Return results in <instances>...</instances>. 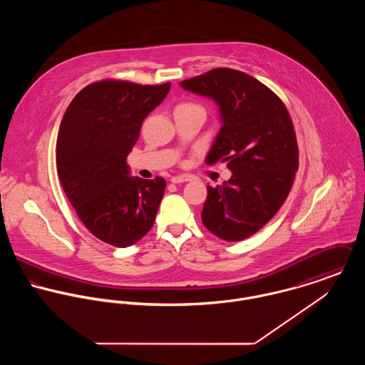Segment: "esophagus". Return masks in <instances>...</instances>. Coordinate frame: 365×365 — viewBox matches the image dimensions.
I'll return each instance as SVG.
<instances>
[{
  "instance_id": "1",
  "label": "esophagus",
  "mask_w": 365,
  "mask_h": 365,
  "mask_svg": "<svg viewBox=\"0 0 365 365\" xmlns=\"http://www.w3.org/2000/svg\"><path fill=\"white\" fill-rule=\"evenodd\" d=\"M173 184H181V182H187V181H190V178L188 177H185V175H175V177H171V180H170Z\"/></svg>"
}]
</instances>
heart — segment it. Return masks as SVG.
Here are the masks:
<instances>
[{"instance_id": "obj_1", "label": "heart", "mask_w": 365, "mask_h": 365, "mask_svg": "<svg viewBox=\"0 0 365 365\" xmlns=\"http://www.w3.org/2000/svg\"><path fill=\"white\" fill-rule=\"evenodd\" d=\"M195 108H201L198 104L194 103H182L175 108V110H184V109H195Z\"/></svg>"}]
</instances>
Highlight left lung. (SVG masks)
<instances>
[{
	"mask_svg": "<svg viewBox=\"0 0 365 365\" xmlns=\"http://www.w3.org/2000/svg\"><path fill=\"white\" fill-rule=\"evenodd\" d=\"M180 86L219 105L223 125L205 161H225L232 171L229 181L208 185L202 223L219 239H247L278 212L294 184L299 152L288 109L267 86L233 68H213Z\"/></svg>",
	"mask_w": 365,
	"mask_h": 365,
	"instance_id": "left-lung-1",
	"label": "left lung"
}]
</instances>
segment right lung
<instances>
[{
  "mask_svg": "<svg viewBox=\"0 0 365 365\" xmlns=\"http://www.w3.org/2000/svg\"><path fill=\"white\" fill-rule=\"evenodd\" d=\"M170 86L97 81L73 98L61 119L56 143L61 187L84 226L115 247L135 245L155 223L165 180L129 177L126 157Z\"/></svg>",
  "mask_w": 365,
  "mask_h": 365,
  "instance_id": "right-lung-1",
  "label": "right lung"
}]
</instances>
